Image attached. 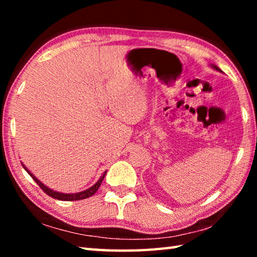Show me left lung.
<instances>
[{"label":"left lung","mask_w":257,"mask_h":257,"mask_svg":"<svg viewBox=\"0 0 257 257\" xmlns=\"http://www.w3.org/2000/svg\"><path fill=\"white\" fill-rule=\"evenodd\" d=\"M212 68H214V69H215V70H217V71H220V72H222V71H221V70H220V69H219V68H217V67H216V66H214V64H212Z\"/></svg>","instance_id":"8db88e82"}]
</instances>
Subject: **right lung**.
Returning <instances> with one entry per match:
<instances>
[{"mask_svg": "<svg viewBox=\"0 0 257 257\" xmlns=\"http://www.w3.org/2000/svg\"><path fill=\"white\" fill-rule=\"evenodd\" d=\"M23 167L26 171L28 172V175L33 178V179L36 181V184L41 187V188L43 189V191H44L45 194L49 195V196L53 197L55 199H59V201H68V202H71V201H80V199H85V198H88L90 196H93V195L96 193L97 189L99 188V186H101L102 181L104 179V177H105V173L106 171L103 173V176L99 178V180L95 184L94 186L90 187V188L86 189L84 191H79V193H76V194H64V193H59V191H54L52 190L51 188H49V187H46L44 184H42V182L37 179L36 177H35L33 173H30V171L28 170L27 168L25 167V165L23 164Z\"/></svg>", "mask_w": 257, "mask_h": 257, "instance_id": "obj_1", "label": "right lung"}]
</instances>
